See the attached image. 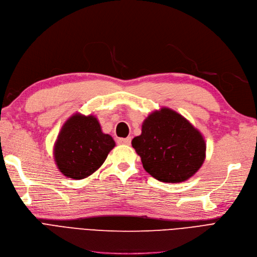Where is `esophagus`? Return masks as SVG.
Masks as SVG:
<instances>
[{
  "mask_svg": "<svg viewBox=\"0 0 257 257\" xmlns=\"http://www.w3.org/2000/svg\"><path fill=\"white\" fill-rule=\"evenodd\" d=\"M132 138L127 137V138H119L118 139V144L119 145H125V146H130L131 145Z\"/></svg>",
  "mask_w": 257,
  "mask_h": 257,
  "instance_id": "obj_1",
  "label": "esophagus"
}]
</instances>
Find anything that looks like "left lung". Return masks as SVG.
<instances>
[{"instance_id":"left-lung-1","label":"left lung","mask_w":257,"mask_h":257,"mask_svg":"<svg viewBox=\"0 0 257 257\" xmlns=\"http://www.w3.org/2000/svg\"><path fill=\"white\" fill-rule=\"evenodd\" d=\"M132 146L145 170L165 183L190 179L206 156V144L199 130L168 107L149 114L141 134L132 140Z\"/></svg>"}]
</instances>
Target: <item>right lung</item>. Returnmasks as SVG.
<instances>
[{"label":"right lung","mask_w":257,"mask_h":257,"mask_svg":"<svg viewBox=\"0 0 257 257\" xmlns=\"http://www.w3.org/2000/svg\"><path fill=\"white\" fill-rule=\"evenodd\" d=\"M114 146L112 137L104 134L94 116L74 113L55 141V164L67 178L83 180L99 169Z\"/></svg>","instance_id":"1"}]
</instances>
